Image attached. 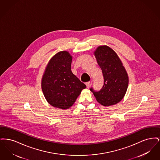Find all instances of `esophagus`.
I'll list each match as a JSON object with an SVG mask.
<instances>
[{
    "instance_id": "esophagus-1",
    "label": "esophagus",
    "mask_w": 160,
    "mask_h": 160,
    "mask_svg": "<svg viewBox=\"0 0 160 160\" xmlns=\"http://www.w3.org/2000/svg\"><path fill=\"white\" fill-rule=\"evenodd\" d=\"M85 84H86V87H87V88H89V86H90V84H91V82H86Z\"/></svg>"
}]
</instances>
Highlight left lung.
<instances>
[{
    "mask_svg": "<svg viewBox=\"0 0 160 160\" xmlns=\"http://www.w3.org/2000/svg\"><path fill=\"white\" fill-rule=\"evenodd\" d=\"M98 64L102 70L104 83L99 91L92 87L97 101L105 106L114 105L123 98L128 85L127 73L117 54L107 46H99L95 52Z\"/></svg>",
    "mask_w": 160,
    "mask_h": 160,
    "instance_id": "obj_1",
    "label": "left lung"
}]
</instances>
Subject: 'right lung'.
Wrapping results in <instances>:
<instances>
[{
  "label": "right lung",
  "mask_w": 160,
  "mask_h": 160,
  "mask_svg": "<svg viewBox=\"0 0 160 160\" xmlns=\"http://www.w3.org/2000/svg\"><path fill=\"white\" fill-rule=\"evenodd\" d=\"M72 56L63 51L48 62L42 79V90L52 106L67 109L72 106L86 86L71 70Z\"/></svg>",
  "instance_id": "add662e5"
}]
</instances>
